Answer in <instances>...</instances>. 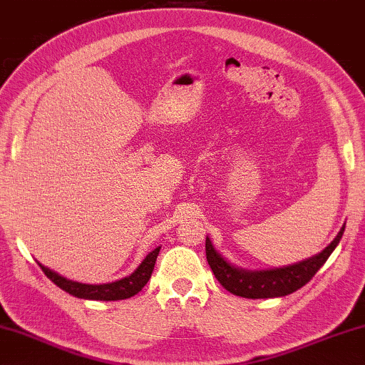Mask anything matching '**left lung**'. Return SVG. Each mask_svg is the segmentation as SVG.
Segmentation results:
<instances>
[{"mask_svg": "<svg viewBox=\"0 0 365 365\" xmlns=\"http://www.w3.org/2000/svg\"><path fill=\"white\" fill-rule=\"evenodd\" d=\"M344 232V225L339 230L336 237L328 244V247L322 250L320 254L302 260L299 264L272 268V270H244L236 265L230 264L225 257L213 247L210 237L205 239V252L207 262L210 265L215 278L225 289L247 299H265V297H279L288 296L291 292L302 288L309 283L320 267L325 264L328 257L331 255L334 247L339 244Z\"/></svg>", "mask_w": 365, "mask_h": 365, "instance_id": "left-lung-1", "label": "left lung"}]
</instances>
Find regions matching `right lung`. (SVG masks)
<instances>
[{"instance_id":"right-lung-1","label":"right lung","mask_w":365,"mask_h":365,"mask_svg":"<svg viewBox=\"0 0 365 365\" xmlns=\"http://www.w3.org/2000/svg\"><path fill=\"white\" fill-rule=\"evenodd\" d=\"M160 252V247L152 250L145 259H143L142 264L135 268L134 273H130L129 277L118 279V282L113 283H105V284H86L79 282H73V279H68L61 277V274L50 270V268L40 265L41 270L46 274V278H50L53 283L59 286L63 291L69 292L76 297H81V299H93V301H119V299H128V297H133L137 294L143 286L147 284L148 279L152 277L155 262H157V257Z\"/></svg>"}]
</instances>
